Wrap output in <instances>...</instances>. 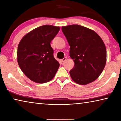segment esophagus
Instances as JSON below:
<instances>
[{
  "label": "esophagus",
  "instance_id": "obj_1",
  "mask_svg": "<svg viewBox=\"0 0 121 121\" xmlns=\"http://www.w3.org/2000/svg\"><path fill=\"white\" fill-rule=\"evenodd\" d=\"M66 57H64V58L60 59V62H65V61L66 60Z\"/></svg>",
  "mask_w": 121,
  "mask_h": 121
}]
</instances>
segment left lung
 <instances>
[{
	"mask_svg": "<svg viewBox=\"0 0 121 121\" xmlns=\"http://www.w3.org/2000/svg\"><path fill=\"white\" fill-rule=\"evenodd\" d=\"M62 30L70 46V57L75 63L69 72L72 80L81 85L95 81L106 62L103 40L95 31L78 24L63 26Z\"/></svg>",
	"mask_w": 121,
	"mask_h": 121,
	"instance_id": "obj_1",
	"label": "left lung"
}]
</instances>
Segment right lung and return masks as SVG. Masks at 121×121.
I'll list each match as a JSON object with an SVG mask.
<instances>
[{"mask_svg": "<svg viewBox=\"0 0 121 121\" xmlns=\"http://www.w3.org/2000/svg\"><path fill=\"white\" fill-rule=\"evenodd\" d=\"M60 29L59 27L44 25L33 29L21 40L17 49V62L25 75L36 83L51 80L59 63L53 57L50 43Z\"/></svg>", "mask_w": 121, "mask_h": 121, "instance_id": "obj_1", "label": "right lung"}]
</instances>
